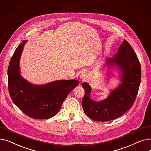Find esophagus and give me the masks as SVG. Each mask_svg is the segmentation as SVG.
Masks as SVG:
<instances>
[{
  "instance_id": "34e87169",
  "label": "esophagus",
  "mask_w": 151,
  "mask_h": 151,
  "mask_svg": "<svg viewBox=\"0 0 151 151\" xmlns=\"http://www.w3.org/2000/svg\"><path fill=\"white\" fill-rule=\"evenodd\" d=\"M80 77L81 78H83V79H85V78H86V77H87V74L86 73H82L81 74V75H80Z\"/></svg>"
}]
</instances>
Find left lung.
I'll list each match as a JSON object with an SVG mask.
<instances>
[{
  "label": "left lung",
  "mask_w": 151,
  "mask_h": 151,
  "mask_svg": "<svg viewBox=\"0 0 151 151\" xmlns=\"http://www.w3.org/2000/svg\"><path fill=\"white\" fill-rule=\"evenodd\" d=\"M114 56L109 59L108 62L121 68L123 74L122 82L107 99L100 102L92 100L89 97L91 87L86 83L82 84L85 91L82 106L86 114L93 121H108L122 116L132 108L137 96L141 69L135 52L124 40Z\"/></svg>",
  "instance_id": "left-lung-1"
}]
</instances>
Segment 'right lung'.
I'll return each mask as SVG.
<instances>
[{"label": "right lung", "mask_w": 151, "mask_h": 151, "mask_svg": "<svg viewBox=\"0 0 151 151\" xmlns=\"http://www.w3.org/2000/svg\"><path fill=\"white\" fill-rule=\"evenodd\" d=\"M26 41L14 51L8 68L10 97L21 111L30 117L46 119L56 114L70 92L79 84L76 80H60L43 86H34L19 74V60Z\"/></svg>", "instance_id": "1"}]
</instances>
